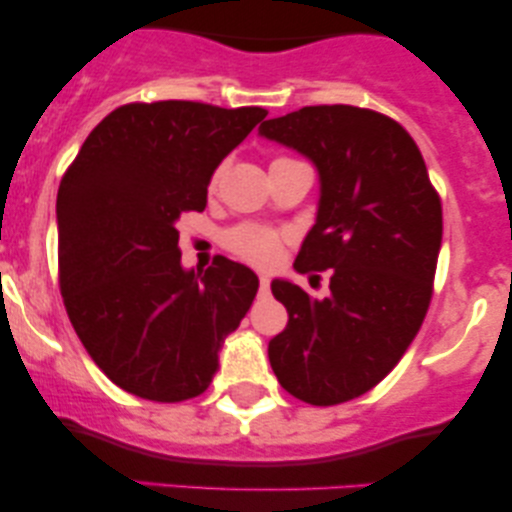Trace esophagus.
Returning a JSON list of instances; mask_svg holds the SVG:
<instances>
[{
	"instance_id": "esophagus-1",
	"label": "esophagus",
	"mask_w": 512,
	"mask_h": 512,
	"mask_svg": "<svg viewBox=\"0 0 512 512\" xmlns=\"http://www.w3.org/2000/svg\"><path fill=\"white\" fill-rule=\"evenodd\" d=\"M267 293H269V279H267V276H262V279H260V296H267Z\"/></svg>"
}]
</instances>
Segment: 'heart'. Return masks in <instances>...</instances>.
<instances>
[{"mask_svg":"<svg viewBox=\"0 0 512 512\" xmlns=\"http://www.w3.org/2000/svg\"><path fill=\"white\" fill-rule=\"evenodd\" d=\"M228 248L236 255L243 257L257 267H269L279 260L281 238L272 228L257 226V223H243V226L233 228L226 236Z\"/></svg>","mask_w":512,"mask_h":512,"instance_id":"obj_1","label":"heart"}]
</instances>
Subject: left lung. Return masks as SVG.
Wrapping results in <instances>:
<instances>
[{
  "instance_id": "1",
  "label": "left lung",
  "mask_w": 512,
  "mask_h": 512,
  "mask_svg": "<svg viewBox=\"0 0 512 512\" xmlns=\"http://www.w3.org/2000/svg\"><path fill=\"white\" fill-rule=\"evenodd\" d=\"M260 137L317 168L315 226L293 267L332 269L322 301L272 281L289 322L269 363L303 402H349L397 366L424 322L443 240L438 192L407 129L375 110L308 105L262 122Z\"/></svg>"
}]
</instances>
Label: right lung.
Here are the masks:
<instances>
[{"label": "right lung", "instance_id": "right-lung-1", "mask_svg": "<svg viewBox=\"0 0 512 512\" xmlns=\"http://www.w3.org/2000/svg\"><path fill=\"white\" fill-rule=\"evenodd\" d=\"M264 108L129 103L86 137L57 192L60 284L81 344L117 387L151 402L207 390L223 339L260 281L216 257L185 269L178 219L204 211L219 163Z\"/></svg>", "mask_w": 512, "mask_h": 512}]
</instances>
